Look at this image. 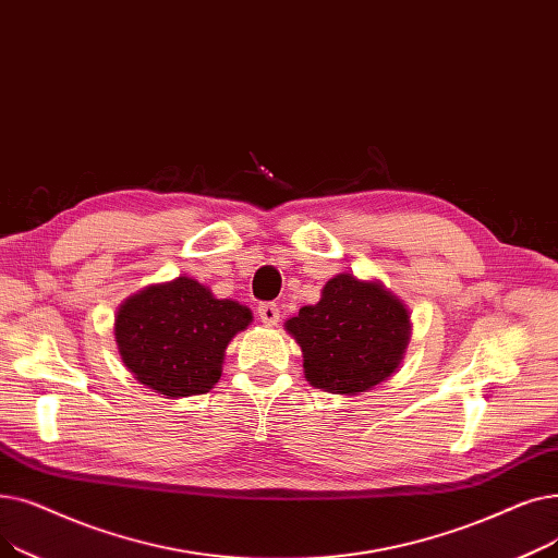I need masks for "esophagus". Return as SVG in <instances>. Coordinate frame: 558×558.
<instances>
[{
    "mask_svg": "<svg viewBox=\"0 0 558 558\" xmlns=\"http://www.w3.org/2000/svg\"><path fill=\"white\" fill-rule=\"evenodd\" d=\"M258 317H260V323L265 327H275L279 323L281 311H279V306L275 302H265V304L258 306Z\"/></svg>",
    "mask_w": 558,
    "mask_h": 558,
    "instance_id": "1",
    "label": "esophagus"
}]
</instances>
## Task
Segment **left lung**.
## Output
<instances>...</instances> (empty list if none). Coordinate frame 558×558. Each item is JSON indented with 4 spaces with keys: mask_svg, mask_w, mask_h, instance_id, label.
<instances>
[{
    "mask_svg": "<svg viewBox=\"0 0 558 558\" xmlns=\"http://www.w3.org/2000/svg\"><path fill=\"white\" fill-rule=\"evenodd\" d=\"M304 354V375L315 388L336 395L373 390L400 367L411 320L407 306L379 281L336 275L323 298L286 320Z\"/></svg>",
    "mask_w": 558,
    "mask_h": 558,
    "instance_id": "obj_1",
    "label": "left lung"
}]
</instances>
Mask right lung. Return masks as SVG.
Returning a JSON list of instances; mask_svg holds the SVG:
<instances>
[{
    "instance_id": "1",
    "label": "right lung",
    "mask_w": 558,
    "mask_h": 558,
    "mask_svg": "<svg viewBox=\"0 0 558 558\" xmlns=\"http://www.w3.org/2000/svg\"><path fill=\"white\" fill-rule=\"evenodd\" d=\"M250 323L247 306L177 277L143 288L118 308L116 342L141 384L168 397H191L218 384L229 340Z\"/></svg>"
}]
</instances>
